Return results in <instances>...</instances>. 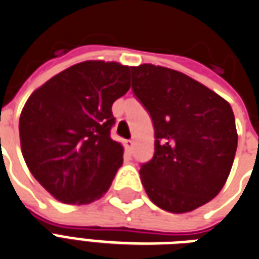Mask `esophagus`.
I'll list each match as a JSON object with an SVG mask.
<instances>
[{"label": "esophagus", "mask_w": 259, "mask_h": 259, "mask_svg": "<svg viewBox=\"0 0 259 259\" xmlns=\"http://www.w3.org/2000/svg\"><path fill=\"white\" fill-rule=\"evenodd\" d=\"M124 145H125V149H127V152L131 153L132 148H134V141H131V139H127V141L124 142Z\"/></svg>", "instance_id": "34e87169"}]
</instances>
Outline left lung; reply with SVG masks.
Masks as SVG:
<instances>
[{"label": "left lung", "instance_id": "obj_1", "mask_svg": "<svg viewBox=\"0 0 259 259\" xmlns=\"http://www.w3.org/2000/svg\"><path fill=\"white\" fill-rule=\"evenodd\" d=\"M132 91L152 117L154 156L141 167L149 199L184 214L220 193L237 149L233 110L199 81L150 63L132 67Z\"/></svg>", "mask_w": 259, "mask_h": 259}]
</instances>
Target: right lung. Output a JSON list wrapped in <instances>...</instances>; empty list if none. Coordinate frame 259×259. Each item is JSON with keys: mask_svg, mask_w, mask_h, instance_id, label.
I'll return each instance as SVG.
<instances>
[{"mask_svg": "<svg viewBox=\"0 0 259 259\" xmlns=\"http://www.w3.org/2000/svg\"><path fill=\"white\" fill-rule=\"evenodd\" d=\"M132 67L85 60L60 71L26 102L19 135L30 172L66 204H90L110 188L124 148L110 138L111 106L130 90Z\"/></svg>", "mask_w": 259, "mask_h": 259, "instance_id": "add662e5", "label": "right lung"}]
</instances>
